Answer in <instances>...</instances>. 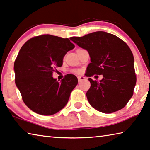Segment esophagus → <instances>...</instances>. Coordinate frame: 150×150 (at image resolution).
<instances>
[{
	"instance_id": "esophagus-1",
	"label": "esophagus",
	"mask_w": 150,
	"mask_h": 150,
	"mask_svg": "<svg viewBox=\"0 0 150 150\" xmlns=\"http://www.w3.org/2000/svg\"><path fill=\"white\" fill-rule=\"evenodd\" d=\"M77 78H78V81H79V82H81V81L84 80L85 79V77H83V76H79V77H78Z\"/></svg>"
}]
</instances>
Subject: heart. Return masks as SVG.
<instances>
[{
    "instance_id": "1",
    "label": "heart",
    "mask_w": 150,
    "mask_h": 150,
    "mask_svg": "<svg viewBox=\"0 0 150 150\" xmlns=\"http://www.w3.org/2000/svg\"><path fill=\"white\" fill-rule=\"evenodd\" d=\"M73 72L75 73H79L81 72V71L79 69H75V70H73Z\"/></svg>"
}]
</instances>
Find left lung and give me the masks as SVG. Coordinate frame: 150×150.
Returning a JSON list of instances; mask_svg holds the SVG:
<instances>
[{
  "label": "left lung",
  "instance_id": "1",
  "mask_svg": "<svg viewBox=\"0 0 150 150\" xmlns=\"http://www.w3.org/2000/svg\"><path fill=\"white\" fill-rule=\"evenodd\" d=\"M70 39L89 52L91 63L87 66V77L103 76L100 82L88 79L91 87L86 96L91 105L105 113L124 108L136 83L134 55L128 45L118 37L103 31Z\"/></svg>",
  "mask_w": 150,
  "mask_h": 150
}]
</instances>
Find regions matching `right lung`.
Returning <instances> with one entry per match:
<instances>
[{"mask_svg": "<svg viewBox=\"0 0 150 150\" xmlns=\"http://www.w3.org/2000/svg\"><path fill=\"white\" fill-rule=\"evenodd\" d=\"M74 47L68 38L51 35L33 37L21 47L14 64L15 83L23 102L33 111L53 115L67 103L77 78L68 74L59 82L52 76Z\"/></svg>", "mask_w": 150, "mask_h": 150, "instance_id": "1", "label": "right lung"}]
</instances>
